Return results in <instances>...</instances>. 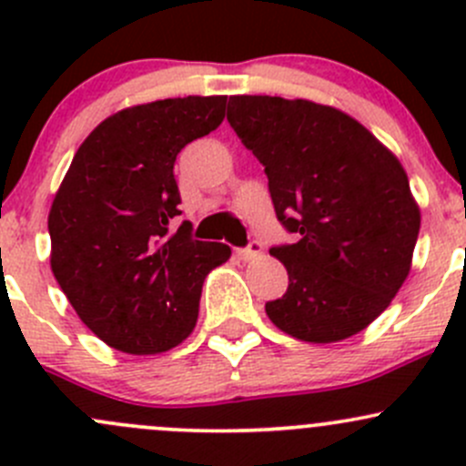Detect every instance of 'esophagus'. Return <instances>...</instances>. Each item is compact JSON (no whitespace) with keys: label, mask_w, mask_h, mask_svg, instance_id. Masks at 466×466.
Masks as SVG:
<instances>
[{"label":"esophagus","mask_w":466,"mask_h":466,"mask_svg":"<svg viewBox=\"0 0 466 466\" xmlns=\"http://www.w3.org/2000/svg\"><path fill=\"white\" fill-rule=\"evenodd\" d=\"M238 255H241L243 259H246V261H250V259H257V257L261 255V243L257 241V238H252V241L248 243V246L243 248V250H238Z\"/></svg>","instance_id":"obj_1"}]
</instances>
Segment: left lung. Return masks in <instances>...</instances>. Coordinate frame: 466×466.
I'll list each match as a JSON object with an SVG mask.
<instances>
[{
	"mask_svg": "<svg viewBox=\"0 0 466 466\" xmlns=\"http://www.w3.org/2000/svg\"><path fill=\"white\" fill-rule=\"evenodd\" d=\"M228 121L268 176L277 220L298 237L270 248L289 289L266 302L298 340L338 342L388 309L410 272L420 207L401 162L331 106L229 96Z\"/></svg>",
	"mask_w": 466,
	"mask_h": 466,
	"instance_id": "1",
	"label": "left lung"
}]
</instances>
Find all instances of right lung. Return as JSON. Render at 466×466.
I'll return each mask as SVG.
<instances>
[{
  "mask_svg": "<svg viewBox=\"0 0 466 466\" xmlns=\"http://www.w3.org/2000/svg\"><path fill=\"white\" fill-rule=\"evenodd\" d=\"M228 96L164 98L107 116L76 150L49 211L51 270L69 304L106 345L159 354L198 320L207 272L232 255L196 241L173 164L220 126Z\"/></svg>",
  "mask_w": 466,
  "mask_h": 466,
  "instance_id": "1",
  "label": "right lung"
}]
</instances>
